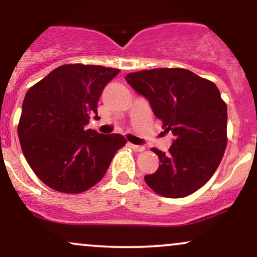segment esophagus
Masks as SVG:
<instances>
[{"mask_svg": "<svg viewBox=\"0 0 257 257\" xmlns=\"http://www.w3.org/2000/svg\"><path fill=\"white\" fill-rule=\"evenodd\" d=\"M129 146H131L132 149L134 150L135 152H143V151H145V147H144V146H140V145H134V144H129Z\"/></svg>", "mask_w": 257, "mask_h": 257, "instance_id": "esophagus-1", "label": "esophagus"}]
</instances>
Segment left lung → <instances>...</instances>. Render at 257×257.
Wrapping results in <instances>:
<instances>
[{
  "label": "left lung",
  "instance_id": "obj_1",
  "mask_svg": "<svg viewBox=\"0 0 257 257\" xmlns=\"http://www.w3.org/2000/svg\"><path fill=\"white\" fill-rule=\"evenodd\" d=\"M126 82L150 101L164 131L175 137L168 153L151 149L159 158L146 184L168 198L196 192L213 176L227 145V106L211 81L190 70L152 69L132 72Z\"/></svg>",
  "mask_w": 257,
  "mask_h": 257
}]
</instances>
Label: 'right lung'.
Here are the masks:
<instances>
[{"label":"right lung","instance_id":"obj_1","mask_svg":"<svg viewBox=\"0 0 257 257\" xmlns=\"http://www.w3.org/2000/svg\"><path fill=\"white\" fill-rule=\"evenodd\" d=\"M118 69L67 64L53 70L26 93L18 124L20 146L29 166L48 187L81 193L98 184L126 140L87 129L98 114L105 85Z\"/></svg>","mask_w":257,"mask_h":257}]
</instances>
